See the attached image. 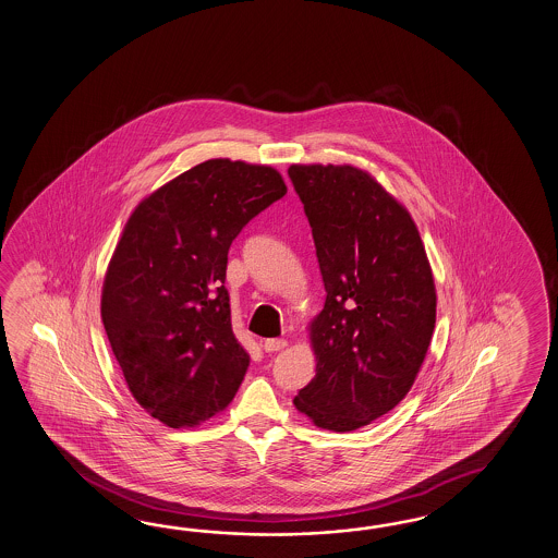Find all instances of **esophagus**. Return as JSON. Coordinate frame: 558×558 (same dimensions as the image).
Instances as JSON below:
<instances>
[{"label": "esophagus", "mask_w": 558, "mask_h": 558, "mask_svg": "<svg viewBox=\"0 0 558 558\" xmlns=\"http://www.w3.org/2000/svg\"><path fill=\"white\" fill-rule=\"evenodd\" d=\"M288 345L287 339H266L262 347L266 353H276V351H282Z\"/></svg>", "instance_id": "1"}]
</instances>
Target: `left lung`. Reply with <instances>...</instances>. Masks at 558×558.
Here are the masks:
<instances>
[{"label":"left lung","mask_w":558,"mask_h":558,"mask_svg":"<svg viewBox=\"0 0 558 558\" xmlns=\"http://www.w3.org/2000/svg\"><path fill=\"white\" fill-rule=\"evenodd\" d=\"M313 227L325 306L317 376L294 398L318 428L357 430L410 392L435 331L437 290L410 213L355 166L292 165Z\"/></svg>","instance_id":"obj_1"}]
</instances>
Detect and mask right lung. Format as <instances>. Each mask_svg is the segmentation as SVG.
<instances>
[{
	"mask_svg": "<svg viewBox=\"0 0 558 558\" xmlns=\"http://www.w3.org/2000/svg\"><path fill=\"white\" fill-rule=\"evenodd\" d=\"M284 195L271 166L213 158L146 196L123 227L101 318L130 392L166 426L209 421L240 390L250 355L231 329L227 252Z\"/></svg>",
	"mask_w": 558,
	"mask_h": 558,
	"instance_id": "obj_1",
	"label": "right lung"
}]
</instances>
